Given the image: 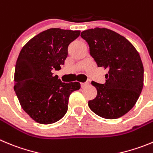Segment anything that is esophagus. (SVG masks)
I'll use <instances>...</instances> for the list:
<instances>
[{
	"mask_svg": "<svg viewBox=\"0 0 153 153\" xmlns=\"http://www.w3.org/2000/svg\"><path fill=\"white\" fill-rule=\"evenodd\" d=\"M88 86H89V82H82L81 83V87L82 88H85Z\"/></svg>",
	"mask_w": 153,
	"mask_h": 153,
	"instance_id": "1",
	"label": "esophagus"
}]
</instances>
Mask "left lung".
Wrapping results in <instances>:
<instances>
[{
	"label": "left lung",
	"mask_w": 153,
	"mask_h": 153,
	"mask_svg": "<svg viewBox=\"0 0 153 153\" xmlns=\"http://www.w3.org/2000/svg\"><path fill=\"white\" fill-rule=\"evenodd\" d=\"M98 67L108 70L105 83L92 81L97 96L89 107L97 115L116 119L127 114L138 100L143 86V66L134 46L124 36L105 28L81 33Z\"/></svg>",
	"instance_id": "obj_1"
}]
</instances>
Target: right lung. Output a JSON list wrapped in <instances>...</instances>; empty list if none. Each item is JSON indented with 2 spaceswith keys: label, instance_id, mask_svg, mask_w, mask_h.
<instances>
[{
  "label": "right lung",
  "instance_id": "right-lung-1",
  "mask_svg": "<svg viewBox=\"0 0 153 153\" xmlns=\"http://www.w3.org/2000/svg\"><path fill=\"white\" fill-rule=\"evenodd\" d=\"M80 31L52 28L31 39L19 52L15 67L14 91L22 109L42 124L57 122L67 111L70 95L80 89L78 82H61L59 71L68 45Z\"/></svg>",
  "mask_w": 153,
  "mask_h": 153
}]
</instances>
